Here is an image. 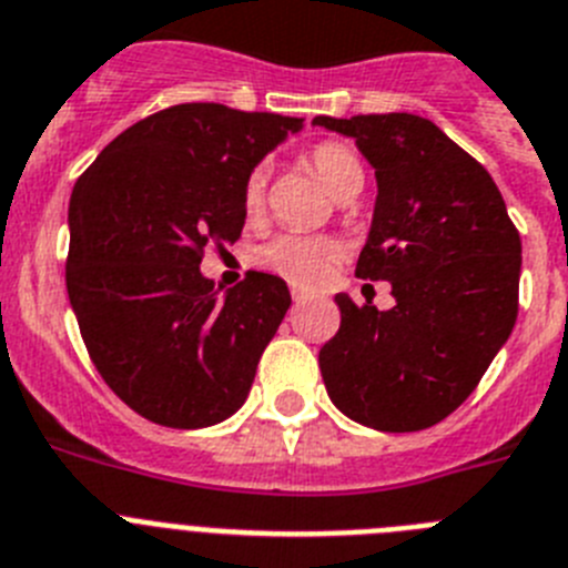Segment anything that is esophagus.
I'll return each mask as SVG.
<instances>
[{"label":"esophagus","mask_w":568,"mask_h":568,"mask_svg":"<svg viewBox=\"0 0 568 568\" xmlns=\"http://www.w3.org/2000/svg\"><path fill=\"white\" fill-rule=\"evenodd\" d=\"M291 297H294V303H305V300H308V297H305V294H303V291H300V288H294V291H291Z\"/></svg>","instance_id":"1"}]
</instances>
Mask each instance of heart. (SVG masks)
Returning <instances> with one entry per match:
<instances>
[{"label": "heart", "mask_w": 568, "mask_h": 568, "mask_svg": "<svg viewBox=\"0 0 568 568\" xmlns=\"http://www.w3.org/2000/svg\"><path fill=\"white\" fill-rule=\"evenodd\" d=\"M308 165L314 174L323 180V185L332 191L334 196H345L352 191L363 189L366 171L363 162L354 154L352 148L343 142H320L308 151ZM265 182H268V171L263 165H256L243 185V209L245 214L254 216L263 211L265 205ZM343 248L332 236H314V234H280L274 240L256 248L254 260L263 268L274 271L291 285H303V288H314L323 285L325 280L334 274V265L339 263Z\"/></svg>", "instance_id": "heart-1"}]
</instances>
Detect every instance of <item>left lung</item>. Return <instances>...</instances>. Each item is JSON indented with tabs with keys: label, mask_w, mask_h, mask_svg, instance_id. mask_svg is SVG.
Wrapping results in <instances>:
<instances>
[{
	"label": "left lung",
	"mask_w": 568,
	"mask_h": 568,
	"mask_svg": "<svg viewBox=\"0 0 568 568\" xmlns=\"http://www.w3.org/2000/svg\"><path fill=\"white\" fill-rule=\"evenodd\" d=\"M352 136L377 176L359 280H388L394 305L337 294L339 332L320 348L334 406L377 432H420L475 392L509 339L520 234L489 171L414 113L314 116Z\"/></svg>",
	"instance_id": "obj_1"
}]
</instances>
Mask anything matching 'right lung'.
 <instances>
[{"label":"right lung","mask_w":568,"mask_h":568,"mask_svg":"<svg viewBox=\"0 0 568 568\" xmlns=\"http://www.w3.org/2000/svg\"><path fill=\"white\" fill-rule=\"evenodd\" d=\"M303 120L189 102L122 131L73 185L68 300L93 366L145 420L205 428L243 406L291 305L251 271L216 297L205 245L243 234L245 176Z\"/></svg>","instance_id":"add662e5"}]
</instances>
